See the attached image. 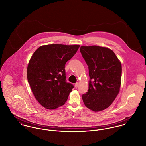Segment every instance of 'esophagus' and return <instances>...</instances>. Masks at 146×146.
<instances>
[{"label":"esophagus","instance_id":"1","mask_svg":"<svg viewBox=\"0 0 146 146\" xmlns=\"http://www.w3.org/2000/svg\"><path fill=\"white\" fill-rule=\"evenodd\" d=\"M79 83H75V88H78V86H79Z\"/></svg>","mask_w":146,"mask_h":146}]
</instances>
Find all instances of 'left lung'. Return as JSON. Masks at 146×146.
I'll return each instance as SVG.
<instances>
[{"label": "left lung", "mask_w": 146, "mask_h": 146, "mask_svg": "<svg viewBox=\"0 0 146 146\" xmlns=\"http://www.w3.org/2000/svg\"><path fill=\"white\" fill-rule=\"evenodd\" d=\"M80 52L90 78L88 90L82 96L84 104L93 111H102L111 104L120 91L121 63L107 48L82 46Z\"/></svg>", "instance_id": "8db88e82"}]
</instances>
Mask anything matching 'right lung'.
<instances>
[{
	"label": "right lung",
	"mask_w": 146,
	"mask_h": 146,
	"mask_svg": "<svg viewBox=\"0 0 146 146\" xmlns=\"http://www.w3.org/2000/svg\"><path fill=\"white\" fill-rule=\"evenodd\" d=\"M80 45L50 44L40 46L27 66V76L37 101L45 108L54 110L65 104L74 85L66 82V63Z\"/></svg>",
	"instance_id": "1"
}]
</instances>
